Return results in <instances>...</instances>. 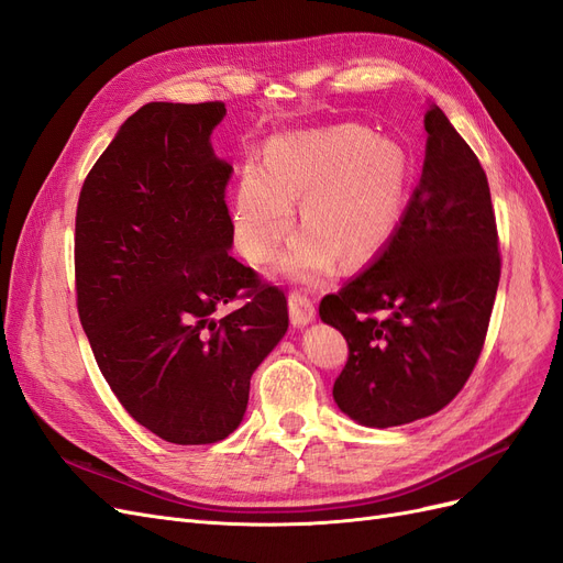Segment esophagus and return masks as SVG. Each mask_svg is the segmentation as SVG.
Masks as SVG:
<instances>
[{
	"label": "esophagus",
	"instance_id": "obj_1",
	"mask_svg": "<svg viewBox=\"0 0 563 563\" xmlns=\"http://www.w3.org/2000/svg\"><path fill=\"white\" fill-rule=\"evenodd\" d=\"M288 312H291L294 327H308L314 319V300L302 291H291L288 294Z\"/></svg>",
	"mask_w": 563,
	"mask_h": 563
}]
</instances>
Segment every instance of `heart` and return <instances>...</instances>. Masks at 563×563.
Wrapping results in <instances>:
<instances>
[{"label": "heart", "instance_id": "obj_1", "mask_svg": "<svg viewBox=\"0 0 563 563\" xmlns=\"http://www.w3.org/2000/svg\"><path fill=\"white\" fill-rule=\"evenodd\" d=\"M413 180L411 152L360 124L284 135L265 152V172L246 168L232 201L234 242L251 263H267L291 232L294 201L302 228L282 272L317 279L335 265L376 255L397 232Z\"/></svg>", "mask_w": 563, "mask_h": 563}]
</instances>
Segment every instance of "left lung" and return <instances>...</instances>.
Masks as SVG:
<instances>
[{
    "mask_svg": "<svg viewBox=\"0 0 563 563\" xmlns=\"http://www.w3.org/2000/svg\"><path fill=\"white\" fill-rule=\"evenodd\" d=\"M401 223L362 275L323 296L321 321L347 340L333 399L366 428L441 411L479 360L500 282L498 228L484 168L437 106Z\"/></svg>",
    "mask_w": 563,
    "mask_h": 563,
    "instance_id": "8db88e82",
    "label": "left lung"
}]
</instances>
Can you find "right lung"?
Listing matches in <instances>:
<instances>
[{"label": "right lung", "mask_w": 563, "mask_h": 563, "mask_svg": "<svg viewBox=\"0 0 563 563\" xmlns=\"http://www.w3.org/2000/svg\"><path fill=\"white\" fill-rule=\"evenodd\" d=\"M225 103H147L81 185L77 312L129 416L180 446L240 428L253 371L288 329L286 296L230 255ZM243 305L223 320L228 301Z\"/></svg>", "instance_id": "right-lung-1"}]
</instances>
